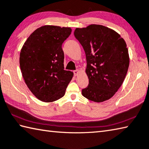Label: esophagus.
Listing matches in <instances>:
<instances>
[{
  "instance_id": "esophagus-1",
  "label": "esophagus",
  "mask_w": 149,
  "mask_h": 149,
  "mask_svg": "<svg viewBox=\"0 0 149 149\" xmlns=\"http://www.w3.org/2000/svg\"><path fill=\"white\" fill-rule=\"evenodd\" d=\"M79 72H80V71L78 69H77V70H75V71H74V74L75 77H77V76L79 74Z\"/></svg>"
}]
</instances>
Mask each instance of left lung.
<instances>
[{"mask_svg":"<svg viewBox=\"0 0 149 149\" xmlns=\"http://www.w3.org/2000/svg\"><path fill=\"white\" fill-rule=\"evenodd\" d=\"M74 34L86 56L89 85L82 89V95L96 102L109 99L128 71L130 58L125 41L116 31L100 24L77 28Z\"/></svg>","mask_w":149,"mask_h":149,"instance_id":"1","label":"left lung"}]
</instances>
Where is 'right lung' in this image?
Here are the masks:
<instances>
[{
	"label": "right lung",
	"instance_id": "obj_1",
	"mask_svg": "<svg viewBox=\"0 0 149 149\" xmlns=\"http://www.w3.org/2000/svg\"><path fill=\"white\" fill-rule=\"evenodd\" d=\"M70 27L45 25L31 33L22 46L19 63L30 91L41 101L51 102L64 96L73 72L64 70L62 43Z\"/></svg>",
	"mask_w": 149,
	"mask_h": 149
}]
</instances>
